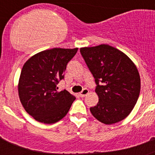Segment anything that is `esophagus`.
<instances>
[{
	"label": "esophagus",
	"instance_id": "obj_1",
	"mask_svg": "<svg viewBox=\"0 0 155 155\" xmlns=\"http://www.w3.org/2000/svg\"><path fill=\"white\" fill-rule=\"evenodd\" d=\"M88 91H88V89H87V88H84V89L82 90L81 92H80V96L84 97L86 94H87Z\"/></svg>",
	"mask_w": 155,
	"mask_h": 155
}]
</instances>
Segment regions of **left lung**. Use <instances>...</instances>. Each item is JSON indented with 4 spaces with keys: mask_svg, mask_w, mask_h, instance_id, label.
Returning <instances> with one entry per match:
<instances>
[{
    "mask_svg": "<svg viewBox=\"0 0 155 155\" xmlns=\"http://www.w3.org/2000/svg\"><path fill=\"white\" fill-rule=\"evenodd\" d=\"M80 52L97 84L98 102L90 108L91 114L106 125L124 120L140 91L136 65L125 53L106 44L81 48Z\"/></svg>",
    "mask_w": 155,
    "mask_h": 155,
    "instance_id": "left-lung-1",
    "label": "left lung"
}]
</instances>
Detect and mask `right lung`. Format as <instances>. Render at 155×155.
Returning a JSON list of instances; mask_svg holds the SVG:
<instances>
[{"mask_svg": "<svg viewBox=\"0 0 155 155\" xmlns=\"http://www.w3.org/2000/svg\"><path fill=\"white\" fill-rule=\"evenodd\" d=\"M78 50H46L30 57L23 65L18 85L19 98L37 121L54 124L68 113L76 98L65 89L59 91L57 85L64 78L67 65Z\"/></svg>", "mask_w": 155, "mask_h": 155, "instance_id": "right-lung-1", "label": "right lung"}]
</instances>
